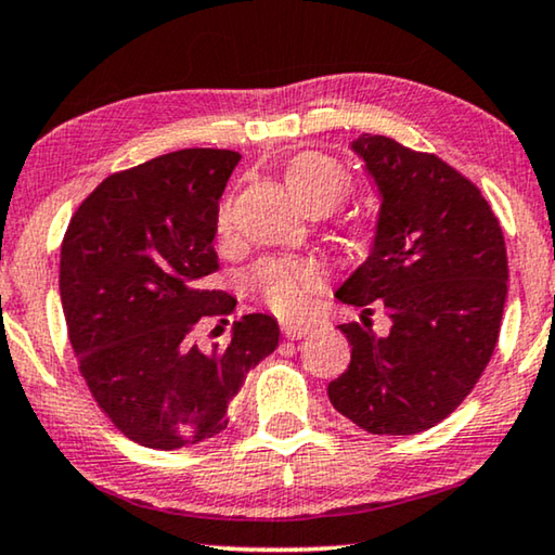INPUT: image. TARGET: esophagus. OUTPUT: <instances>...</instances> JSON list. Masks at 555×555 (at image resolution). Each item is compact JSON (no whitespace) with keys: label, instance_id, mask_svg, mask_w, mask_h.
Wrapping results in <instances>:
<instances>
[{"label":"esophagus","instance_id":"obj_1","mask_svg":"<svg viewBox=\"0 0 555 555\" xmlns=\"http://www.w3.org/2000/svg\"><path fill=\"white\" fill-rule=\"evenodd\" d=\"M311 332V324L307 322H281V334H284L286 339H301L307 337Z\"/></svg>","mask_w":555,"mask_h":555}]
</instances>
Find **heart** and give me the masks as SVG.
<instances>
[{
  "label": "heart",
  "instance_id": "b5f03b06",
  "mask_svg": "<svg viewBox=\"0 0 555 555\" xmlns=\"http://www.w3.org/2000/svg\"><path fill=\"white\" fill-rule=\"evenodd\" d=\"M286 181L294 196L309 214L337 208L349 193V176L337 160L322 153H301L288 163ZM233 225V203L225 201L218 210V233L229 236ZM324 269L311 259H281L271 256L256 263L248 274V286L279 314H296L307 307L309 296L322 288Z\"/></svg>",
  "mask_w": 555,
  "mask_h": 555
}]
</instances>
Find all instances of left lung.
<instances>
[{"mask_svg":"<svg viewBox=\"0 0 555 555\" xmlns=\"http://www.w3.org/2000/svg\"><path fill=\"white\" fill-rule=\"evenodd\" d=\"M352 151L379 191L372 251L337 299L362 307L341 324L347 372L330 382L334 410L372 435H417L442 423L480 379L501 334L508 256L480 189L433 153L387 135ZM372 306L393 322L371 332Z\"/></svg>","mask_w":555,"mask_h":555,"instance_id":"left-lung-1","label":"left lung"}]
</instances>
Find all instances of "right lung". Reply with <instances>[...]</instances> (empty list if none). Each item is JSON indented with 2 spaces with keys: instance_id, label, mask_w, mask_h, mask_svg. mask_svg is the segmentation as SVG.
<instances>
[{
  "instance_id": "add662e5",
  "label": "right lung",
  "mask_w": 555,
  "mask_h": 555,
  "mask_svg": "<svg viewBox=\"0 0 555 555\" xmlns=\"http://www.w3.org/2000/svg\"><path fill=\"white\" fill-rule=\"evenodd\" d=\"M238 160L185 147L107 176L62 238L60 299L80 374L111 423L145 448L225 430L246 374L279 345L269 314L241 317L225 345H196L201 322L236 307L203 281L218 271V198Z\"/></svg>"
}]
</instances>
